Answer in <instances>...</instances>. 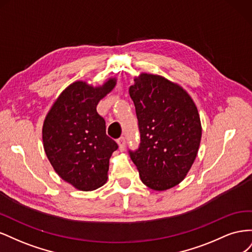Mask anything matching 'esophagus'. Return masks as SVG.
<instances>
[{
	"instance_id": "1",
	"label": "esophagus",
	"mask_w": 252,
	"mask_h": 252,
	"mask_svg": "<svg viewBox=\"0 0 252 252\" xmlns=\"http://www.w3.org/2000/svg\"><path fill=\"white\" fill-rule=\"evenodd\" d=\"M118 144H119V148L121 151H124L125 150V147H126V140L124 136H122V138H120L118 141Z\"/></svg>"
}]
</instances>
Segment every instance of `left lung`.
<instances>
[{
  "label": "left lung",
  "mask_w": 252,
  "mask_h": 252,
  "mask_svg": "<svg viewBox=\"0 0 252 252\" xmlns=\"http://www.w3.org/2000/svg\"><path fill=\"white\" fill-rule=\"evenodd\" d=\"M139 121V149L129 151L141 181L164 191L185 179L199 151L202 125L187 91L162 75L140 73L129 87Z\"/></svg>",
  "instance_id": "left-lung-1"
}]
</instances>
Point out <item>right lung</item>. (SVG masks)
Here are the masks:
<instances>
[{
    "mask_svg": "<svg viewBox=\"0 0 252 252\" xmlns=\"http://www.w3.org/2000/svg\"><path fill=\"white\" fill-rule=\"evenodd\" d=\"M116 85L117 78L98 86L75 81L60 94L44 120L47 158L61 179L82 191L95 190L108 179L109 159L118 144L106 134L96 105Z\"/></svg>",
    "mask_w": 252,
    "mask_h": 252,
    "instance_id": "right-lung-1",
    "label": "right lung"
}]
</instances>
